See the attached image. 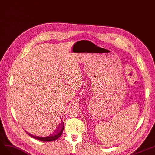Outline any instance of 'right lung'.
I'll use <instances>...</instances> for the list:
<instances>
[{
	"label": "right lung",
	"mask_w": 155,
	"mask_h": 155,
	"mask_svg": "<svg viewBox=\"0 0 155 155\" xmlns=\"http://www.w3.org/2000/svg\"><path fill=\"white\" fill-rule=\"evenodd\" d=\"M64 122H62L59 124V126H58L57 129L55 130V131L54 132V133L51 134L50 136H47V137L36 136H34V135H33L30 133H28V132H27V134L29 136L32 137L33 138L40 140V141H45H45H55V140H56L57 139H58L62 135V132H63V129H64Z\"/></svg>",
	"instance_id": "right-lung-1"
}]
</instances>
